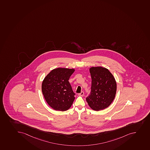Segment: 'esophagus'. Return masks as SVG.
<instances>
[{
    "label": "esophagus",
    "mask_w": 150,
    "mask_h": 150,
    "mask_svg": "<svg viewBox=\"0 0 150 150\" xmlns=\"http://www.w3.org/2000/svg\"><path fill=\"white\" fill-rule=\"evenodd\" d=\"M79 96H83L84 95V92L83 91H81L80 93L79 94Z\"/></svg>",
    "instance_id": "obj_1"
}]
</instances>
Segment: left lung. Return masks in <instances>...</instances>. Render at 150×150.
Returning <instances> with one entry per match:
<instances>
[{
    "label": "left lung",
    "mask_w": 150,
    "mask_h": 150,
    "mask_svg": "<svg viewBox=\"0 0 150 150\" xmlns=\"http://www.w3.org/2000/svg\"><path fill=\"white\" fill-rule=\"evenodd\" d=\"M90 71L91 89L86 101L91 109L101 110L110 105L114 99L116 82L112 74L105 68L93 67L90 68Z\"/></svg>",
    "instance_id": "left-lung-1"
}]
</instances>
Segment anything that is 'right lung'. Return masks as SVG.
<instances>
[{
    "instance_id": "obj_1",
    "label": "right lung",
    "mask_w": 150,
    "mask_h": 150,
    "mask_svg": "<svg viewBox=\"0 0 150 150\" xmlns=\"http://www.w3.org/2000/svg\"><path fill=\"white\" fill-rule=\"evenodd\" d=\"M74 71V69L58 68L52 70L42 81L45 100L55 110H67L73 104L76 94L68 80Z\"/></svg>"
}]
</instances>
